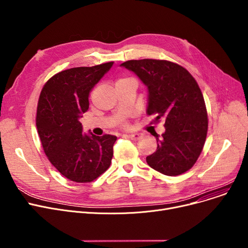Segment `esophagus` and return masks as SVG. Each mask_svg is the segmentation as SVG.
Listing matches in <instances>:
<instances>
[{
	"label": "esophagus",
	"mask_w": 248,
	"mask_h": 248,
	"mask_svg": "<svg viewBox=\"0 0 248 248\" xmlns=\"http://www.w3.org/2000/svg\"><path fill=\"white\" fill-rule=\"evenodd\" d=\"M129 139L133 140H139L142 138V134H140V133H135V134H131L127 136Z\"/></svg>",
	"instance_id": "obj_1"
}]
</instances>
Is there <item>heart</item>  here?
Segmentation results:
<instances>
[{"label":"heart","mask_w":248,"mask_h":248,"mask_svg":"<svg viewBox=\"0 0 248 248\" xmlns=\"http://www.w3.org/2000/svg\"><path fill=\"white\" fill-rule=\"evenodd\" d=\"M125 81H135V79H133V78H131V77H124V78H121V79L117 80L116 83L125 82Z\"/></svg>","instance_id":"1"}]
</instances>
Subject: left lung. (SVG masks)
Returning <instances> with one entry per match:
<instances>
[{
    "instance_id": "left-lung-1",
    "label": "left lung",
    "mask_w": 248,
    "mask_h": 248,
    "mask_svg": "<svg viewBox=\"0 0 248 248\" xmlns=\"http://www.w3.org/2000/svg\"><path fill=\"white\" fill-rule=\"evenodd\" d=\"M121 66L148 87L147 114L155 115L154 123H165L162 137L155 135L158 147L147 157L148 165L167 176L187 172L199 158L208 129L198 83L184 67L167 60H128Z\"/></svg>"
}]
</instances>
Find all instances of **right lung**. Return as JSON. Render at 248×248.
<instances>
[{"mask_svg":"<svg viewBox=\"0 0 248 248\" xmlns=\"http://www.w3.org/2000/svg\"><path fill=\"white\" fill-rule=\"evenodd\" d=\"M113 65L61 71L45 83L38 101L36 125L44 153L57 171L77 183L93 182L110 166L116 137L82 133L81 114L89 93Z\"/></svg>","mask_w":248,"mask_h":248,"instance_id":"right-lung-1","label":"right lung"}]
</instances>
